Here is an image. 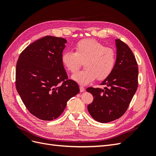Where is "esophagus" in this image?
Instances as JSON below:
<instances>
[{
	"mask_svg": "<svg viewBox=\"0 0 156 156\" xmlns=\"http://www.w3.org/2000/svg\"><path fill=\"white\" fill-rule=\"evenodd\" d=\"M79 88H80V92H83L84 91V88L83 86H80Z\"/></svg>",
	"mask_w": 156,
	"mask_h": 156,
	"instance_id": "esophagus-1",
	"label": "esophagus"
}]
</instances>
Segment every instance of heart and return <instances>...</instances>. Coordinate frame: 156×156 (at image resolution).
<instances>
[{
	"instance_id": "heart-1",
	"label": "heart",
	"mask_w": 156,
	"mask_h": 156,
	"mask_svg": "<svg viewBox=\"0 0 156 156\" xmlns=\"http://www.w3.org/2000/svg\"><path fill=\"white\" fill-rule=\"evenodd\" d=\"M74 50L75 52H64L61 56V62L71 73L76 72L84 62L85 69L72 75V79L79 84H88L96 78L102 81L114 70L116 52L101 42L94 39H83L75 45Z\"/></svg>"
}]
</instances>
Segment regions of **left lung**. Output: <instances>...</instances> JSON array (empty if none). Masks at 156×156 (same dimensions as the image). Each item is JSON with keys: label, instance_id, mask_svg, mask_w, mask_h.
Here are the masks:
<instances>
[{"label": "left lung", "instance_id": "obj_1", "mask_svg": "<svg viewBox=\"0 0 156 156\" xmlns=\"http://www.w3.org/2000/svg\"><path fill=\"white\" fill-rule=\"evenodd\" d=\"M116 64L111 74L101 83L105 86L104 89L87 88L94 96L88 111L94 120L101 123L123 115L138 87V64L133 52L120 39H116Z\"/></svg>", "mask_w": 156, "mask_h": 156}]
</instances>
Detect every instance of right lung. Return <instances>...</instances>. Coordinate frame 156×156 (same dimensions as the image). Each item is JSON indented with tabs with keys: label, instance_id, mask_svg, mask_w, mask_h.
<instances>
[{
	"label": "right lung",
	"instance_id": "right-lung-1",
	"mask_svg": "<svg viewBox=\"0 0 156 156\" xmlns=\"http://www.w3.org/2000/svg\"><path fill=\"white\" fill-rule=\"evenodd\" d=\"M66 42L46 36L28 45L17 62V92L29 111L42 120L58 118L80 91L77 83L68 79L61 62Z\"/></svg>",
	"mask_w": 156,
	"mask_h": 156
}]
</instances>
